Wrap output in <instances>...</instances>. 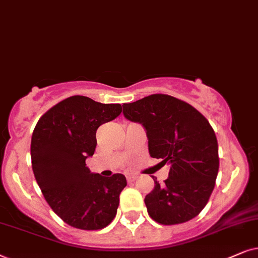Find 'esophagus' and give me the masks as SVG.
Instances as JSON below:
<instances>
[{
	"label": "esophagus",
	"instance_id": "1",
	"mask_svg": "<svg viewBox=\"0 0 258 258\" xmlns=\"http://www.w3.org/2000/svg\"><path fill=\"white\" fill-rule=\"evenodd\" d=\"M126 179H127V181H128V183H131V181H135L137 179V177L136 176H127Z\"/></svg>",
	"mask_w": 258,
	"mask_h": 258
}]
</instances>
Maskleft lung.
Segmentation results:
<instances>
[{"label": "left lung", "mask_w": 258, "mask_h": 258, "mask_svg": "<svg viewBox=\"0 0 258 258\" xmlns=\"http://www.w3.org/2000/svg\"><path fill=\"white\" fill-rule=\"evenodd\" d=\"M122 113L144 127L150 156L170 164L164 185L152 176L154 188L145 197L150 217L164 225L195 218L214 191L219 167L217 138L210 123L191 105L166 94L123 104Z\"/></svg>", "instance_id": "left-lung-1"}]
</instances>
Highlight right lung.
I'll use <instances>...</instances> for the list:
<instances>
[{
  "label": "right lung",
  "instance_id": "right-lung-1",
  "mask_svg": "<svg viewBox=\"0 0 258 258\" xmlns=\"http://www.w3.org/2000/svg\"><path fill=\"white\" fill-rule=\"evenodd\" d=\"M120 113V104L74 95L44 113L33 132L35 179L55 214L74 228L102 229L116 215L119 196L127 185L125 176L106 178L91 172L86 159L94 154L99 126Z\"/></svg>",
  "mask_w": 258,
  "mask_h": 258
}]
</instances>
